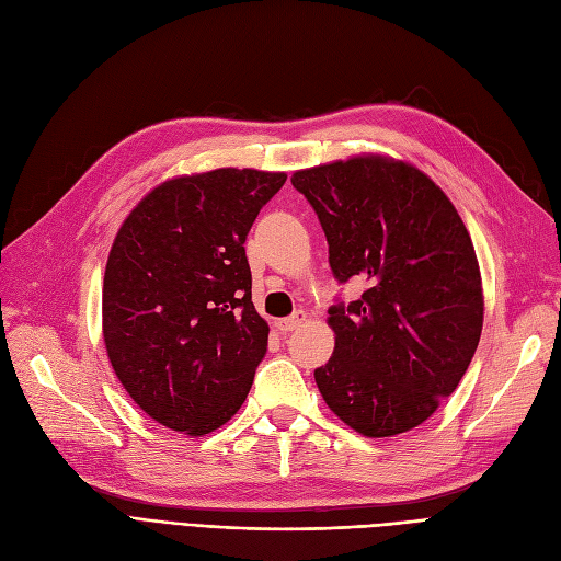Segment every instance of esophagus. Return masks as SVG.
I'll list each match as a JSON object with an SVG mask.
<instances>
[{
    "label": "esophagus",
    "instance_id": "1",
    "mask_svg": "<svg viewBox=\"0 0 561 561\" xmlns=\"http://www.w3.org/2000/svg\"><path fill=\"white\" fill-rule=\"evenodd\" d=\"M306 322V311H295L289 318H283L276 322V327L280 332H295Z\"/></svg>",
    "mask_w": 561,
    "mask_h": 561
}]
</instances>
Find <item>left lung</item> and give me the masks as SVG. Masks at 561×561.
I'll return each instance as SVG.
<instances>
[{
  "label": "left lung",
  "mask_w": 561,
  "mask_h": 561,
  "mask_svg": "<svg viewBox=\"0 0 561 561\" xmlns=\"http://www.w3.org/2000/svg\"><path fill=\"white\" fill-rule=\"evenodd\" d=\"M313 206L339 283L334 353L316 369L327 405L369 438L427 420L467 374L482 332V285L469 231L420 169L380 156L295 171Z\"/></svg>",
  "instance_id": "8db88e82"
}]
</instances>
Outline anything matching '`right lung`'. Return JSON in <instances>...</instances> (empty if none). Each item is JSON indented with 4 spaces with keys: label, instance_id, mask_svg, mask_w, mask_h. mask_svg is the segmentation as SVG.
<instances>
[{
    "label": "right lung",
    "instance_id": "1",
    "mask_svg": "<svg viewBox=\"0 0 561 561\" xmlns=\"http://www.w3.org/2000/svg\"><path fill=\"white\" fill-rule=\"evenodd\" d=\"M285 173L216 169L171 179L134 206L111 245L102 324L139 409L187 436L234 415L266 355L245 237Z\"/></svg>",
    "mask_w": 561,
    "mask_h": 561
}]
</instances>
